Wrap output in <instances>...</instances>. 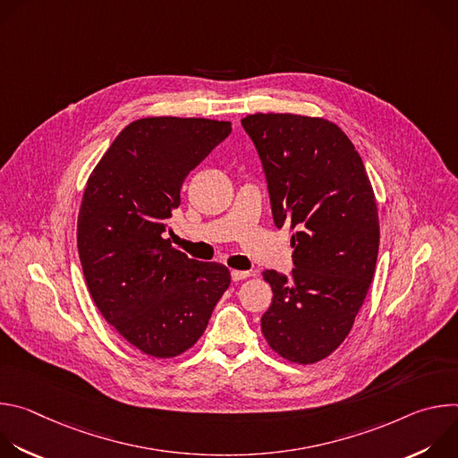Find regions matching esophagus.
<instances>
[{"label":"esophagus","mask_w":458,"mask_h":458,"mask_svg":"<svg viewBox=\"0 0 458 458\" xmlns=\"http://www.w3.org/2000/svg\"><path fill=\"white\" fill-rule=\"evenodd\" d=\"M250 277V272H244V270H232V281H242Z\"/></svg>","instance_id":"34e87169"}]
</instances>
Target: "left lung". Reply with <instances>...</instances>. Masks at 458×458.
I'll return each instance as SVG.
<instances>
[{
  "instance_id": "8db88e82",
  "label": "left lung",
  "mask_w": 458,
  "mask_h": 458,
  "mask_svg": "<svg viewBox=\"0 0 458 458\" xmlns=\"http://www.w3.org/2000/svg\"><path fill=\"white\" fill-rule=\"evenodd\" d=\"M263 163L274 223L292 235V277L263 272L274 299L260 318L270 348L313 364L348 337L369 290L378 214L364 163L322 117L253 114L241 119Z\"/></svg>"
}]
</instances>
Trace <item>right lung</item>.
Returning a JSON list of instances; mask_svg holds the SVG:
<instances>
[{
	"label": "right lung",
	"instance_id": "add662e5",
	"mask_svg": "<svg viewBox=\"0 0 458 458\" xmlns=\"http://www.w3.org/2000/svg\"><path fill=\"white\" fill-rule=\"evenodd\" d=\"M230 132V121L138 119L87 181L78 217L83 276L105 320L145 355L191 348L230 286L225 265L199 263L165 239L182 181Z\"/></svg>",
	"mask_w": 458,
	"mask_h": 458
}]
</instances>
